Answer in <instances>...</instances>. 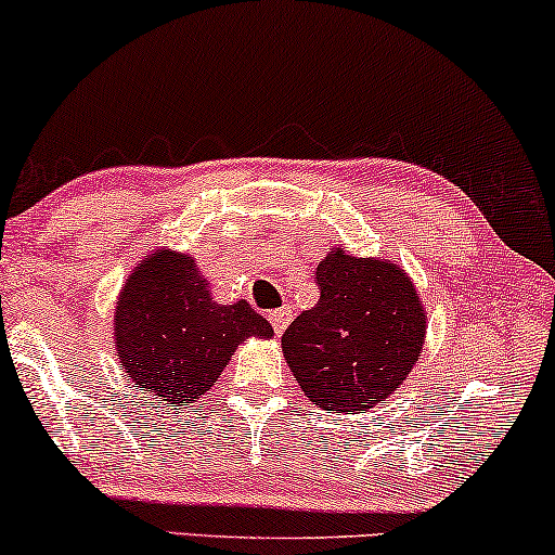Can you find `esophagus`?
I'll use <instances>...</instances> for the list:
<instances>
[{
	"mask_svg": "<svg viewBox=\"0 0 555 555\" xmlns=\"http://www.w3.org/2000/svg\"><path fill=\"white\" fill-rule=\"evenodd\" d=\"M268 319L272 323V328H275V334L280 336L287 328V323H291L293 313H291V308H278V311H270Z\"/></svg>",
	"mask_w": 555,
	"mask_h": 555,
	"instance_id": "esophagus-1",
	"label": "esophagus"
}]
</instances>
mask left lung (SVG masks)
<instances>
[{"label": "left lung", "instance_id": "obj_1", "mask_svg": "<svg viewBox=\"0 0 555 555\" xmlns=\"http://www.w3.org/2000/svg\"><path fill=\"white\" fill-rule=\"evenodd\" d=\"M321 298L283 334L306 398L351 415L398 390L426 344V308L400 264L334 247L315 268Z\"/></svg>", "mask_w": 555, "mask_h": 555}]
</instances>
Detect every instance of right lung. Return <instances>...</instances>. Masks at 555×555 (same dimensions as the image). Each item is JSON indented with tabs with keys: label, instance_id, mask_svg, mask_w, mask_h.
Here are the masks:
<instances>
[{
	"label": "right lung",
	"instance_id": "add662e5",
	"mask_svg": "<svg viewBox=\"0 0 555 555\" xmlns=\"http://www.w3.org/2000/svg\"><path fill=\"white\" fill-rule=\"evenodd\" d=\"M112 331L129 379L168 408L211 390L249 336H275L247 300L216 304L193 255L176 249H153L129 272Z\"/></svg>",
	"mask_w": 555,
	"mask_h": 555
}]
</instances>
